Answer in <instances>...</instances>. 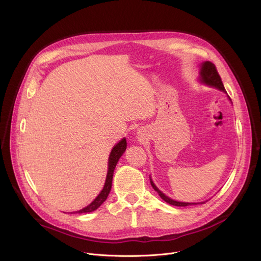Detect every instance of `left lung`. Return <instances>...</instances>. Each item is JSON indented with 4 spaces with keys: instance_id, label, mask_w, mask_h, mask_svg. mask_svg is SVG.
<instances>
[{
    "instance_id": "obj_1",
    "label": "left lung",
    "mask_w": 261,
    "mask_h": 261,
    "mask_svg": "<svg viewBox=\"0 0 261 261\" xmlns=\"http://www.w3.org/2000/svg\"><path fill=\"white\" fill-rule=\"evenodd\" d=\"M200 81L206 85L215 87V88H218L219 90H222L223 92H227L224 89L223 84L221 82V77L217 71L216 66L211 63V62H204L201 64V69H200ZM153 189L155 191H158V193L160 194V196L168 203L172 204V205H176V206H187V205H191V204H196V203H190V202H179V201H175L171 198H169L168 196H166L163 192L156 188V186L153 184L152 180H150Z\"/></svg>"
}]
</instances>
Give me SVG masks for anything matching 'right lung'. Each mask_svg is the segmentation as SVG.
Returning <instances> with one entry per match:
<instances>
[{
    "mask_svg": "<svg viewBox=\"0 0 261 261\" xmlns=\"http://www.w3.org/2000/svg\"><path fill=\"white\" fill-rule=\"evenodd\" d=\"M127 148V142H126V138H123L111 151L110 153V158H109V165H108V173H107V178H106V182L105 186H103V189L101 190V192L98 194V196L89 204L87 205L84 209L76 211L74 213H90L95 211L97 207L105 201L110 193V190H111V186H112V178H113V172L114 169L116 167V164L119 160V158L121 155L124 154L125 150Z\"/></svg>",
    "mask_w": 261,
    "mask_h": 261,
    "instance_id": "add662e5",
    "label": "right lung"
}]
</instances>
